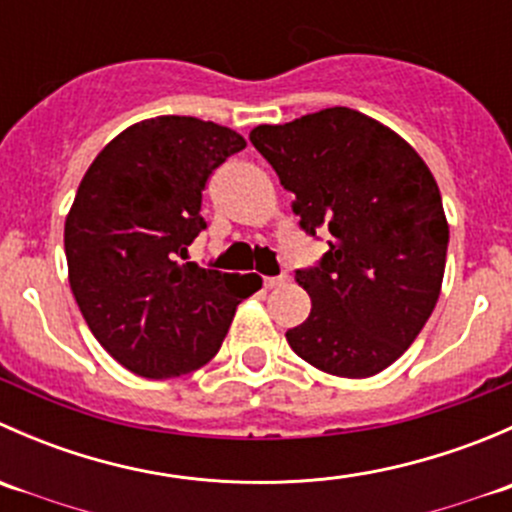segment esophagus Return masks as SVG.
I'll use <instances>...</instances> for the list:
<instances>
[{
  "label": "esophagus",
  "instance_id": "obj_1",
  "mask_svg": "<svg viewBox=\"0 0 512 512\" xmlns=\"http://www.w3.org/2000/svg\"><path fill=\"white\" fill-rule=\"evenodd\" d=\"M289 280V275H277V277H265V287L272 289V287H280L285 285V282Z\"/></svg>",
  "mask_w": 512,
  "mask_h": 512
}]
</instances>
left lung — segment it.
Instances as JSON below:
<instances>
[{"instance_id": "1", "label": "left lung", "mask_w": 512, "mask_h": 512, "mask_svg": "<svg viewBox=\"0 0 512 512\" xmlns=\"http://www.w3.org/2000/svg\"><path fill=\"white\" fill-rule=\"evenodd\" d=\"M250 141L294 193L302 230L332 232L319 265L294 275L312 312L287 329L289 347L327 374H379L441 294L448 220L436 178L399 133L347 106L265 123Z\"/></svg>"}]
</instances>
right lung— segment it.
Wrapping results in <instances>:
<instances>
[{
	"label": "right lung",
	"mask_w": 512,
	"mask_h": 512,
	"mask_svg": "<svg viewBox=\"0 0 512 512\" xmlns=\"http://www.w3.org/2000/svg\"><path fill=\"white\" fill-rule=\"evenodd\" d=\"M247 143L193 116L118 133L86 170L66 215L69 285L103 349L146 379H173L218 354L260 277L203 270L188 245L205 230L203 190Z\"/></svg>",
	"instance_id": "obj_1"
}]
</instances>
